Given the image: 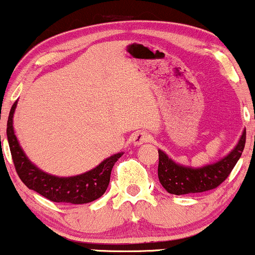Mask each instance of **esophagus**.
Returning a JSON list of instances; mask_svg holds the SVG:
<instances>
[{
  "label": "esophagus",
  "instance_id": "obj_1",
  "mask_svg": "<svg viewBox=\"0 0 255 255\" xmlns=\"http://www.w3.org/2000/svg\"><path fill=\"white\" fill-rule=\"evenodd\" d=\"M152 140V136L150 133H147V131L145 130H140V131H136V133H134L133 137H131V141H133L134 145H141V144H145V142H150Z\"/></svg>",
  "mask_w": 255,
  "mask_h": 255
}]
</instances>
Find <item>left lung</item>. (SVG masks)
Segmentation results:
<instances>
[{
    "label": "left lung",
    "mask_w": 255,
    "mask_h": 255,
    "mask_svg": "<svg viewBox=\"0 0 255 255\" xmlns=\"http://www.w3.org/2000/svg\"><path fill=\"white\" fill-rule=\"evenodd\" d=\"M246 144V130L240 137L238 145L233 151L215 164L193 169L178 165L163 151L158 150V178L166 192L175 195L201 193L217 188L227 180L234 166L244 152Z\"/></svg>",
    "instance_id": "left-lung-1"
}]
</instances>
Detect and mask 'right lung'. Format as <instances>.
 <instances>
[{
  "instance_id": "1",
  "label": "right lung",
  "mask_w": 255,
  "mask_h": 255,
  "mask_svg": "<svg viewBox=\"0 0 255 255\" xmlns=\"http://www.w3.org/2000/svg\"><path fill=\"white\" fill-rule=\"evenodd\" d=\"M16 102L11 107L7 122V137L16 174L26 187L54 203L87 204L97 200L107 191L113 166L124 153L114 154L92 170L73 177H57L33 165L20 147L13 129V115Z\"/></svg>"
}]
</instances>
